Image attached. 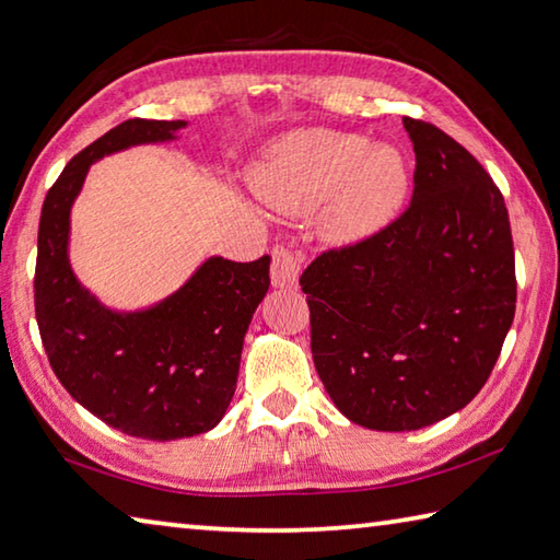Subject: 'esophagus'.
<instances>
[{"label": "esophagus", "mask_w": 560, "mask_h": 560, "mask_svg": "<svg viewBox=\"0 0 560 560\" xmlns=\"http://www.w3.org/2000/svg\"><path fill=\"white\" fill-rule=\"evenodd\" d=\"M302 270V256L290 246H276L272 248V262H270V278L276 288H298Z\"/></svg>", "instance_id": "obj_1"}]
</instances>
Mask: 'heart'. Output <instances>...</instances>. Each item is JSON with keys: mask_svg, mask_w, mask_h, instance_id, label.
<instances>
[{"mask_svg": "<svg viewBox=\"0 0 560 560\" xmlns=\"http://www.w3.org/2000/svg\"><path fill=\"white\" fill-rule=\"evenodd\" d=\"M278 212L304 217L322 207L319 229L331 244H355L397 217L409 189L402 153L365 136L331 129L292 133L253 177Z\"/></svg>", "mask_w": 560, "mask_h": 560, "instance_id": "1", "label": "heart"}]
</instances>
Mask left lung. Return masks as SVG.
Instances as JSON below:
<instances>
[{
  "label": "left lung",
  "instance_id": "left-lung-1",
  "mask_svg": "<svg viewBox=\"0 0 560 560\" xmlns=\"http://www.w3.org/2000/svg\"><path fill=\"white\" fill-rule=\"evenodd\" d=\"M415 189L377 234L302 272L312 355L353 424L415 431L488 383L514 304V246L500 187L439 126L409 119Z\"/></svg>",
  "mask_w": 560,
  "mask_h": 560
}]
</instances>
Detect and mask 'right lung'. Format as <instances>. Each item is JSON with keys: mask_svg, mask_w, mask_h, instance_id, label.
<instances>
[{"mask_svg": "<svg viewBox=\"0 0 560 560\" xmlns=\"http://www.w3.org/2000/svg\"><path fill=\"white\" fill-rule=\"evenodd\" d=\"M185 121L126 119L82 149L44 199L34 276L48 363L72 399L124 434L175 441L214 429L234 397L250 316L270 288V258H209L145 312L116 314L80 288L68 262L70 207L97 158L173 139Z\"/></svg>", "mask_w": 560, "mask_h": 560, "instance_id": "obj_1", "label": "right lung"}]
</instances>
